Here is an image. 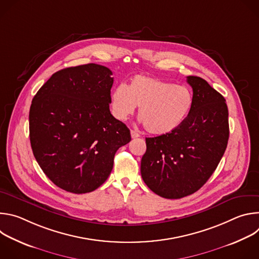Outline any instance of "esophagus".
<instances>
[{"instance_id":"obj_1","label":"esophagus","mask_w":259,"mask_h":259,"mask_svg":"<svg viewBox=\"0 0 259 259\" xmlns=\"http://www.w3.org/2000/svg\"><path fill=\"white\" fill-rule=\"evenodd\" d=\"M130 133H131V137H132V138H137V137H139V136H140V135H139V133H137V132H136V131H134V130H131V132H130Z\"/></svg>"}]
</instances>
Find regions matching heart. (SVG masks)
I'll return each instance as SVG.
<instances>
[{
    "label": "heart",
    "instance_id": "heart-1",
    "mask_svg": "<svg viewBox=\"0 0 259 259\" xmlns=\"http://www.w3.org/2000/svg\"><path fill=\"white\" fill-rule=\"evenodd\" d=\"M193 101L188 87L141 75L133 77L127 87L117 86L109 97L110 112L117 120H126L139 106L140 121L155 135L177 129L188 118Z\"/></svg>",
    "mask_w": 259,
    "mask_h": 259
}]
</instances>
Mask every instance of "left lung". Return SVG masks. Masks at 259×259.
Masks as SVG:
<instances>
[{
	"label": "left lung",
	"mask_w": 259,
	"mask_h": 259,
	"mask_svg": "<svg viewBox=\"0 0 259 259\" xmlns=\"http://www.w3.org/2000/svg\"><path fill=\"white\" fill-rule=\"evenodd\" d=\"M193 107L174 131L145 138L143 181L155 194L180 199L200 190L223 158L230 136L225 97L200 77H188Z\"/></svg>",
	"instance_id": "8db88e82"
}]
</instances>
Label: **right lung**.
Here are the masks:
<instances>
[{"instance_id": "1", "label": "right lung", "mask_w": 259, "mask_h": 259, "mask_svg": "<svg viewBox=\"0 0 259 259\" xmlns=\"http://www.w3.org/2000/svg\"><path fill=\"white\" fill-rule=\"evenodd\" d=\"M109 68L88 63L56 71L34 95L29 109L33 156L58 188L95 191L107 179L116 152L130 130L109 110L114 78Z\"/></svg>"}]
</instances>
